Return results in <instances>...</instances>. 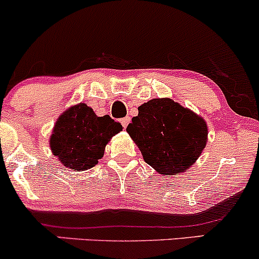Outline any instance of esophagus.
Returning <instances> with one entry per match:
<instances>
[{
	"label": "esophagus",
	"instance_id": "esophagus-1",
	"mask_svg": "<svg viewBox=\"0 0 259 259\" xmlns=\"http://www.w3.org/2000/svg\"><path fill=\"white\" fill-rule=\"evenodd\" d=\"M130 121H131V118H130V117H124V118H122V119H121L122 127H123V128H127V126H128Z\"/></svg>",
	"mask_w": 259,
	"mask_h": 259
}]
</instances>
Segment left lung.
Listing matches in <instances>:
<instances>
[{
    "label": "left lung",
    "instance_id": "left-lung-1",
    "mask_svg": "<svg viewBox=\"0 0 259 259\" xmlns=\"http://www.w3.org/2000/svg\"><path fill=\"white\" fill-rule=\"evenodd\" d=\"M127 132L146 163L173 176L193 166L206 147L207 123L170 98H153L138 107Z\"/></svg>",
    "mask_w": 259,
    "mask_h": 259
}]
</instances>
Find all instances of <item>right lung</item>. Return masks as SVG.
<instances>
[{
    "mask_svg": "<svg viewBox=\"0 0 259 259\" xmlns=\"http://www.w3.org/2000/svg\"><path fill=\"white\" fill-rule=\"evenodd\" d=\"M122 124L108 114L98 117L86 103L63 112L56 121L50 138L51 151L67 168L86 170L95 167L105 147Z\"/></svg>",
    "mask_w": 259,
    "mask_h": 259,
    "instance_id": "1",
    "label": "right lung"
}]
</instances>
